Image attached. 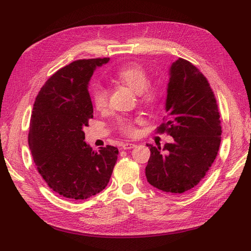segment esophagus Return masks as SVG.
I'll list each match as a JSON object with an SVG mask.
<instances>
[{
    "instance_id": "esophagus-1",
    "label": "esophagus",
    "mask_w": 251,
    "mask_h": 251,
    "mask_svg": "<svg viewBox=\"0 0 251 251\" xmlns=\"http://www.w3.org/2000/svg\"><path fill=\"white\" fill-rule=\"evenodd\" d=\"M135 143H130V142H126L125 144H123V150H131L133 148H135Z\"/></svg>"
}]
</instances>
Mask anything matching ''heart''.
Listing matches in <instances>:
<instances>
[{"mask_svg": "<svg viewBox=\"0 0 251 251\" xmlns=\"http://www.w3.org/2000/svg\"><path fill=\"white\" fill-rule=\"evenodd\" d=\"M113 78L138 93L139 100L143 104L155 105L162 95L160 87L151 85L147 70L138 63H128L119 67L113 73ZM92 103L97 111H104L109 105L108 91L102 87H96L92 92ZM142 124V119L121 117L118 120V130L126 136H134L137 133L136 126Z\"/></svg>", "mask_w": 251, "mask_h": 251, "instance_id": "b5f03b06", "label": "heart"}]
</instances>
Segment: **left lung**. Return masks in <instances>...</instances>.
Here are the masks:
<instances>
[{
  "instance_id": "obj_1",
  "label": "left lung",
  "mask_w": 251,
  "mask_h": 251,
  "mask_svg": "<svg viewBox=\"0 0 251 251\" xmlns=\"http://www.w3.org/2000/svg\"><path fill=\"white\" fill-rule=\"evenodd\" d=\"M164 123L157 133H168L173 143L150 148L148 182L174 195L198 185L218 155L221 121L206 77L188 60L179 58L170 69Z\"/></svg>"
}]
</instances>
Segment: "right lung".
I'll list each match as a JSON object with an SVG mask.
<instances>
[{"label": "right lung", "mask_w": 251, "mask_h": 251, "mask_svg": "<svg viewBox=\"0 0 251 251\" xmlns=\"http://www.w3.org/2000/svg\"><path fill=\"white\" fill-rule=\"evenodd\" d=\"M109 59H78L63 67L45 82L33 104L28 143L37 172L53 192L70 200L100 193L117 160V148L95 151L82 131L93 118L89 80Z\"/></svg>", "instance_id": "1"}]
</instances>
